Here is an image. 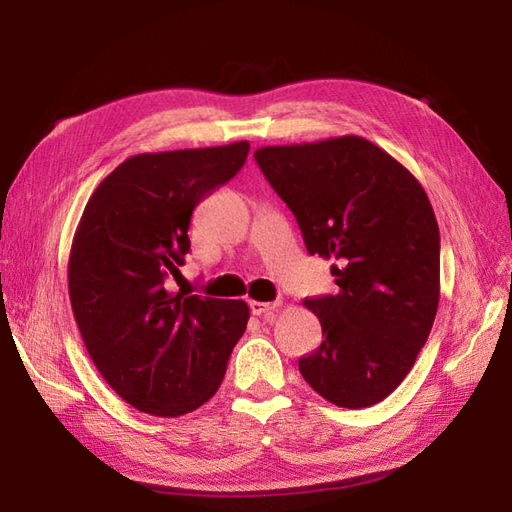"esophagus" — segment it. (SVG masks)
Instances as JSON below:
<instances>
[{"instance_id":"obj_1","label":"esophagus","mask_w":512,"mask_h":512,"mask_svg":"<svg viewBox=\"0 0 512 512\" xmlns=\"http://www.w3.org/2000/svg\"><path fill=\"white\" fill-rule=\"evenodd\" d=\"M277 307H280V303H275V301H250V312H252L254 316L273 314Z\"/></svg>"}]
</instances>
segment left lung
Returning <instances> with one entry per match:
<instances>
[{"label":"left lung","instance_id":"8db88e82","mask_svg":"<svg viewBox=\"0 0 512 512\" xmlns=\"http://www.w3.org/2000/svg\"><path fill=\"white\" fill-rule=\"evenodd\" d=\"M254 158L294 213L309 254L335 258V294L305 299L322 344L305 382L339 408H367L404 382L440 301V230L423 185L361 136L273 145Z\"/></svg>","mask_w":512,"mask_h":512}]
</instances>
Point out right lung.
<instances>
[{"label":"right lung","mask_w":512,"mask_h":512,"mask_svg":"<svg viewBox=\"0 0 512 512\" xmlns=\"http://www.w3.org/2000/svg\"><path fill=\"white\" fill-rule=\"evenodd\" d=\"M250 143L138 153L91 194L76 226L68 292L85 348L136 410L181 416L209 401L245 333V301L168 292L190 252L194 207L235 177Z\"/></svg>","instance_id":"1"}]
</instances>
